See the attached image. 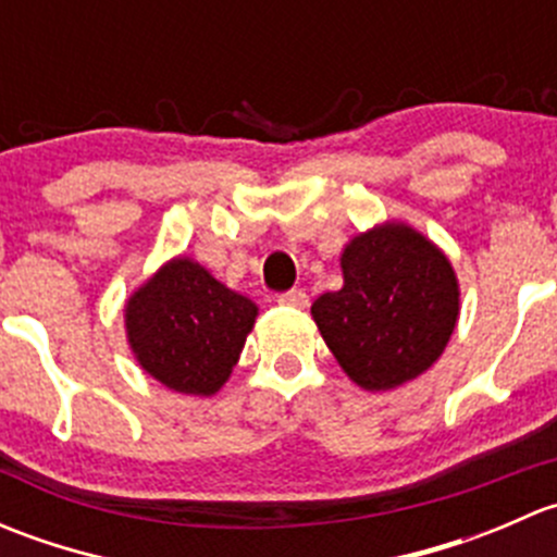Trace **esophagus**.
<instances>
[{
    "label": "esophagus",
    "mask_w": 557,
    "mask_h": 557,
    "mask_svg": "<svg viewBox=\"0 0 557 557\" xmlns=\"http://www.w3.org/2000/svg\"><path fill=\"white\" fill-rule=\"evenodd\" d=\"M277 301H280V305H283V307H294V310H305V307L310 305V296H307L301 288H290V290H285V294H280Z\"/></svg>",
    "instance_id": "obj_1"
}]
</instances>
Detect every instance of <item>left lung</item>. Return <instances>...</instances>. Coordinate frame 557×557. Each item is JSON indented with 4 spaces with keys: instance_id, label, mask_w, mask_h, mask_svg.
<instances>
[{
    "instance_id": "8db88e82",
    "label": "left lung",
    "mask_w": 557,
    "mask_h": 557,
    "mask_svg": "<svg viewBox=\"0 0 557 557\" xmlns=\"http://www.w3.org/2000/svg\"><path fill=\"white\" fill-rule=\"evenodd\" d=\"M345 285L318 296L312 318L347 377L387 391L423 374L458 320V283L445 252L385 223L342 252Z\"/></svg>"
}]
</instances>
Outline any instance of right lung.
<instances>
[{
  "instance_id": "add662e5",
  "label": "right lung",
  "mask_w": 557,
  "mask_h": 557,
  "mask_svg": "<svg viewBox=\"0 0 557 557\" xmlns=\"http://www.w3.org/2000/svg\"><path fill=\"white\" fill-rule=\"evenodd\" d=\"M256 314L205 267L174 258L128 299L126 331L145 372L177 393L210 396L237 367Z\"/></svg>"
}]
</instances>
